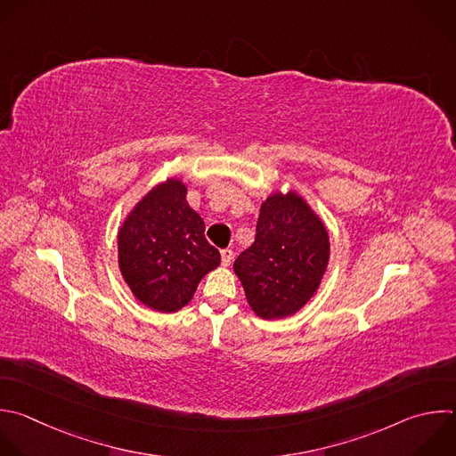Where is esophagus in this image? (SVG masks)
<instances>
[{
    "mask_svg": "<svg viewBox=\"0 0 456 456\" xmlns=\"http://www.w3.org/2000/svg\"><path fill=\"white\" fill-rule=\"evenodd\" d=\"M232 257H234V252L231 248H224L222 250V265L224 266H229L232 263Z\"/></svg>",
    "mask_w": 456,
    "mask_h": 456,
    "instance_id": "34e87169",
    "label": "esophagus"
}]
</instances>
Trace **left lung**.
<instances>
[{
	"mask_svg": "<svg viewBox=\"0 0 456 456\" xmlns=\"http://www.w3.org/2000/svg\"><path fill=\"white\" fill-rule=\"evenodd\" d=\"M330 261L322 220L295 191L272 193L263 204L254 243L234 261L252 312L265 319L297 314L314 297Z\"/></svg>",
	"mask_w": 456,
	"mask_h": 456,
	"instance_id": "obj_1",
	"label": "left lung"
}]
</instances>
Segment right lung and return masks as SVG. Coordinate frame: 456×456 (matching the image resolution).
I'll return each instance as SVG.
<instances>
[{
	"mask_svg": "<svg viewBox=\"0 0 456 456\" xmlns=\"http://www.w3.org/2000/svg\"><path fill=\"white\" fill-rule=\"evenodd\" d=\"M179 179L151 188L118 232L119 272L144 306L174 314L191 300L206 273L220 265L208 243L204 220L186 202Z\"/></svg>",
	"mask_w": 456,
	"mask_h": 456,
	"instance_id": "add662e5",
	"label": "right lung"
}]
</instances>
